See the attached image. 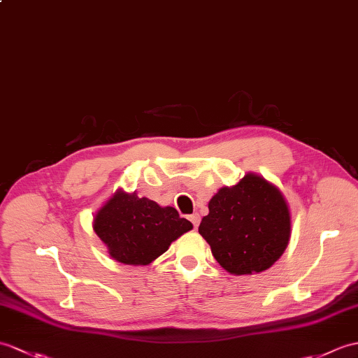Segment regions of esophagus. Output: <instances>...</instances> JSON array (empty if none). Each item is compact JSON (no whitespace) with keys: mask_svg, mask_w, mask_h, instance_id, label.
I'll return each instance as SVG.
<instances>
[{"mask_svg":"<svg viewBox=\"0 0 358 358\" xmlns=\"http://www.w3.org/2000/svg\"><path fill=\"white\" fill-rule=\"evenodd\" d=\"M189 220L192 221V224H194V227L196 229L198 226H199V221H201V218H199V215L198 213H194V215H190L189 217Z\"/></svg>","mask_w":358,"mask_h":358,"instance_id":"1","label":"esophagus"}]
</instances>
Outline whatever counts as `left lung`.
I'll return each mask as SVG.
<instances>
[{"label": "left lung", "mask_w": 358, "mask_h": 358, "mask_svg": "<svg viewBox=\"0 0 358 358\" xmlns=\"http://www.w3.org/2000/svg\"><path fill=\"white\" fill-rule=\"evenodd\" d=\"M221 267L235 276L268 270L292 236V213L280 189L248 172L209 201L198 227Z\"/></svg>", "instance_id": "left-lung-1"}]
</instances>
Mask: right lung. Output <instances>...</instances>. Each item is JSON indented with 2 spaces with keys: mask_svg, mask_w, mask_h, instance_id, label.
<instances>
[{
  "mask_svg": "<svg viewBox=\"0 0 358 358\" xmlns=\"http://www.w3.org/2000/svg\"><path fill=\"white\" fill-rule=\"evenodd\" d=\"M171 206H160L119 187L93 218V230L108 255L124 265H148L168 250L173 241L192 230Z\"/></svg>",
  "mask_w": 358,
  "mask_h": 358,
  "instance_id": "1",
  "label": "right lung"
}]
</instances>
